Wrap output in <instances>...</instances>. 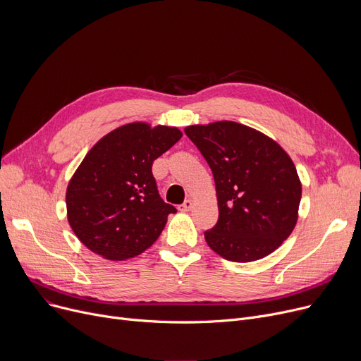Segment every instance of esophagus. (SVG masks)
Returning a JSON list of instances; mask_svg holds the SVG:
<instances>
[{
	"mask_svg": "<svg viewBox=\"0 0 361 361\" xmlns=\"http://www.w3.org/2000/svg\"><path fill=\"white\" fill-rule=\"evenodd\" d=\"M192 207H193V202H192L190 199H188V200H185V202L180 206V211H181V212H187V211H190Z\"/></svg>",
	"mask_w": 361,
	"mask_h": 361,
	"instance_id": "obj_1",
	"label": "esophagus"
}]
</instances>
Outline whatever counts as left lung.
<instances>
[{
	"label": "left lung",
	"instance_id": "left-lung-1",
	"mask_svg": "<svg viewBox=\"0 0 361 361\" xmlns=\"http://www.w3.org/2000/svg\"><path fill=\"white\" fill-rule=\"evenodd\" d=\"M211 166L219 216L204 240L221 257L253 262L293 233L301 183L288 154L263 133L234 121L184 128Z\"/></svg>",
	"mask_w": 361,
	"mask_h": 361
}]
</instances>
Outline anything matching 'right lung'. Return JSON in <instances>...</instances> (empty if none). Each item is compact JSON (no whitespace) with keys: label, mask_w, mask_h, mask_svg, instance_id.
Returning a JSON list of instances; mask_svg holds the SVG:
<instances>
[{"label":"right lung","mask_w":361,"mask_h":361,"mask_svg":"<svg viewBox=\"0 0 361 361\" xmlns=\"http://www.w3.org/2000/svg\"><path fill=\"white\" fill-rule=\"evenodd\" d=\"M183 136L177 127L130 123L108 133L75 169L67 193V218L89 250L109 260L143 253L161 235L169 214L152 164Z\"/></svg>","instance_id":"right-lung-1"}]
</instances>
